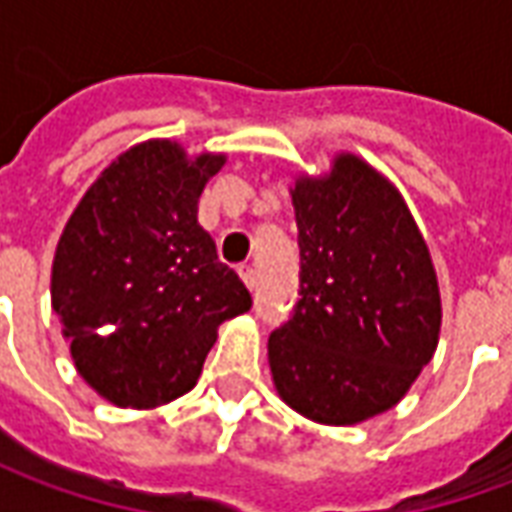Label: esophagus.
Here are the masks:
<instances>
[{
    "label": "esophagus",
    "mask_w": 512,
    "mask_h": 512,
    "mask_svg": "<svg viewBox=\"0 0 512 512\" xmlns=\"http://www.w3.org/2000/svg\"><path fill=\"white\" fill-rule=\"evenodd\" d=\"M238 274H241V279H244V285L249 290H255L257 288V271L252 266H238Z\"/></svg>",
    "instance_id": "obj_1"
}]
</instances>
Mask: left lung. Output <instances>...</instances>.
Returning <instances> with one entry per match:
<instances>
[{
  "label": "left lung",
  "mask_w": 512,
  "mask_h": 512,
  "mask_svg": "<svg viewBox=\"0 0 512 512\" xmlns=\"http://www.w3.org/2000/svg\"><path fill=\"white\" fill-rule=\"evenodd\" d=\"M301 285L268 337L279 397L321 425H356L400 403L439 345L441 296L406 200L354 153L290 189Z\"/></svg>",
  "instance_id": "left-lung-1"
}]
</instances>
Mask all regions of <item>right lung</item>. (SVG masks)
<instances>
[{"label": "right lung", "mask_w": 512, "mask_h": 512, "mask_svg": "<svg viewBox=\"0 0 512 512\" xmlns=\"http://www.w3.org/2000/svg\"><path fill=\"white\" fill-rule=\"evenodd\" d=\"M224 153L178 142L128 147L87 189L60 235L51 307L73 365L120 408H156L197 384L224 321L252 307L219 263L197 202Z\"/></svg>", "instance_id": "add662e5"}]
</instances>
